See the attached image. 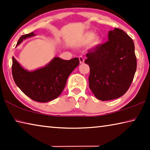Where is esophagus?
Instances as JSON below:
<instances>
[{"mask_svg": "<svg viewBox=\"0 0 150 150\" xmlns=\"http://www.w3.org/2000/svg\"><path fill=\"white\" fill-rule=\"evenodd\" d=\"M79 60L80 64H83L84 62V58L82 56H79Z\"/></svg>", "mask_w": 150, "mask_h": 150, "instance_id": "obj_1", "label": "esophagus"}]
</instances>
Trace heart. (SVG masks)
<instances>
[{"instance_id": "heart-1", "label": "heart", "mask_w": 150, "mask_h": 150, "mask_svg": "<svg viewBox=\"0 0 150 150\" xmlns=\"http://www.w3.org/2000/svg\"><path fill=\"white\" fill-rule=\"evenodd\" d=\"M94 37H95V34H94V33H93V32L92 31L87 32L86 33H85L84 37V41L85 42H91V41L94 38V40H93L94 44L98 45L99 43H100L101 39L100 37H96V38H94Z\"/></svg>"}]
</instances>
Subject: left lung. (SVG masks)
Returning <instances> with one entry per match:
<instances>
[{"label":"left lung","mask_w":150,"mask_h":150,"mask_svg":"<svg viewBox=\"0 0 150 150\" xmlns=\"http://www.w3.org/2000/svg\"><path fill=\"white\" fill-rule=\"evenodd\" d=\"M108 36L109 41L88 50L84 61L90 67L89 88L103 101L123 96L137 69L132 39L118 28L110 31Z\"/></svg>","instance_id":"1"}]
</instances>
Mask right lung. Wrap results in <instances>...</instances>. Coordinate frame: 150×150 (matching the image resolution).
<instances>
[{
  "label": "right lung",
  "instance_id": "right-lung-1",
  "mask_svg": "<svg viewBox=\"0 0 150 150\" xmlns=\"http://www.w3.org/2000/svg\"><path fill=\"white\" fill-rule=\"evenodd\" d=\"M34 35L33 32L22 35L17 46L25 39ZM79 64L78 57L64 60L56 57L45 67L30 72L13 57L12 74L15 84L25 94L37 102L47 103L60 95L69 75Z\"/></svg>",
  "mask_w": 150,
  "mask_h": 150
}]
</instances>
